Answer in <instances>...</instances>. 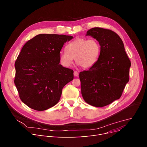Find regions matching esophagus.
<instances>
[{
	"instance_id": "1",
	"label": "esophagus",
	"mask_w": 147,
	"mask_h": 147,
	"mask_svg": "<svg viewBox=\"0 0 147 147\" xmlns=\"http://www.w3.org/2000/svg\"><path fill=\"white\" fill-rule=\"evenodd\" d=\"M74 76H78V75H79V73H78V71H74Z\"/></svg>"
}]
</instances>
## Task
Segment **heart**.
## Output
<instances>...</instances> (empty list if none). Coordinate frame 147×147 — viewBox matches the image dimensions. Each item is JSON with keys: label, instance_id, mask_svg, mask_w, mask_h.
I'll return each mask as SVG.
<instances>
[{"label": "heart", "instance_id": "1", "mask_svg": "<svg viewBox=\"0 0 147 147\" xmlns=\"http://www.w3.org/2000/svg\"><path fill=\"white\" fill-rule=\"evenodd\" d=\"M67 51H61L59 60L65 67L71 66L74 58L77 65L84 69L94 66L98 61L101 53L99 42L94 38H77L66 45Z\"/></svg>", "mask_w": 147, "mask_h": 147}]
</instances>
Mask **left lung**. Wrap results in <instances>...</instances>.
<instances>
[{"instance_id": "left-lung-1", "label": "left lung", "mask_w": 147, "mask_h": 147, "mask_svg": "<svg viewBox=\"0 0 147 147\" xmlns=\"http://www.w3.org/2000/svg\"><path fill=\"white\" fill-rule=\"evenodd\" d=\"M86 35L99 42L101 53L94 66L80 73L81 94L88 104L103 107L121 96L129 81L131 61L122 39L114 31L94 28Z\"/></svg>"}]
</instances>
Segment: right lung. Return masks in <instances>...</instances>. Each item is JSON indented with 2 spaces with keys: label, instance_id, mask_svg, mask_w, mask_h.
<instances>
[{
  "label": "right lung",
  "instance_id": "add662e5",
  "mask_svg": "<svg viewBox=\"0 0 147 147\" xmlns=\"http://www.w3.org/2000/svg\"><path fill=\"white\" fill-rule=\"evenodd\" d=\"M73 37L39 34L28 40L15 61L14 82L20 99L29 108L47 110L57 104L74 71L59 64L63 45Z\"/></svg>",
  "mask_w": 147,
  "mask_h": 147
}]
</instances>
